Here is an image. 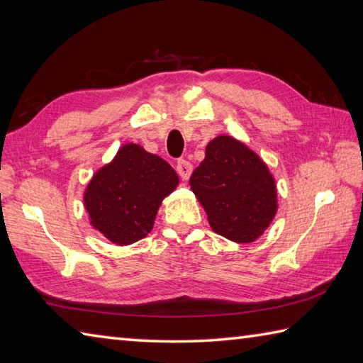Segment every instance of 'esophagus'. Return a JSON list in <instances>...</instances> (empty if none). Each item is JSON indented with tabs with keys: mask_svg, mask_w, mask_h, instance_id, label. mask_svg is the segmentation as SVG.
<instances>
[{
	"mask_svg": "<svg viewBox=\"0 0 363 363\" xmlns=\"http://www.w3.org/2000/svg\"><path fill=\"white\" fill-rule=\"evenodd\" d=\"M177 172L182 177V179H188L192 172V164L186 160H179L177 161Z\"/></svg>",
	"mask_w": 363,
	"mask_h": 363,
	"instance_id": "1",
	"label": "esophagus"
}]
</instances>
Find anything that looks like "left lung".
<instances>
[{
  "label": "left lung",
  "instance_id": "1",
  "mask_svg": "<svg viewBox=\"0 0 363 363\" xmlns=\"http://www.w3.org/2000/svg\"><path fill=\"white\" fill-rule=\"evenodd\" d=\"M213 232L236 242L260 236L277 211L274 179L264 162L230 136L206 145L205 160L189 179Z\"/></svg>",
  "mask_w": 363,
  "mask_h": 363
}]
</instances>
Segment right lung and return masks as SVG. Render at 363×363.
I'll return each instance as SVG.
<instances>
[{"label": "right lung", "instance_id": "obj_1", "mask_svg": "<svg viewBox=\"0 0 363 363\" xmlns=\"http://www.w3.org/2000/svg\"><path fill=\"white\" fill-rule=\"evenodd\" d=\"M179 184L174 169L157 155L127 144L94 175L84 192L92 225L119 246L152 230L161 201Z\"/></svg>", "mask_w": 363, "mask_h": 363}]
</instances>
